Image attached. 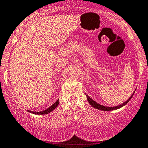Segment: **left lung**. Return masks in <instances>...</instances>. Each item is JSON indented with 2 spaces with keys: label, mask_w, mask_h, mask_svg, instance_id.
Listing matches in <instances>:
<instances>
[{
  "label": "left lung",
  "mask_w": 148,
  "mask_h": 148,
  "mask_svg": "<svg viewBox=\"0 0 148 148\" xmlns=\"http://www.w3.org/2000/svg\"><path fill=\"white\" fill-rule=\"evenodd\" d=\"M135 91L133 92V94L130 96V97L125 102L123 103H121V105H119L117 106H113V107H108V106H103V105H101V104L98 103L97 102H96L95 101L93 100L91 98H90L89 96H88V95H86V99H87V101H88V102L89 103L90 105L91 106H93L94 108H96V109H99V110H101V111H113V110H116V109H119V108H121V107L124 106L125 105V104H127V103L130 101V100L131 99V98L133 97V94H134Z\"/></svg>",
  "instance_id": "left-lung-1"
}]
</instances>
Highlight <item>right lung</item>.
I'll list each match as a JSON object with an SVG mask.
<instances>
[{
    "label": "right lung",
    "mask_w": 148,
    "mask_h": 148,
    "mask_svg": "<svg viewBox=\"0 0 148 148\" xmlns=\"http://www.w3.org/2000/svg\"><path fill=\"white\" fill-rule=\"evenodd\" d=\"M59 103H60V101H59V100H57V101L54 102V103L51 106H49V108H47V109L45 110V111H39V112L31 111H27L29 112V113H33V114H35V115H45V114H47V113H50V112H52L53 110L55 109V108H57V106L59 105Z\"/></svg>",
    "instance_id": "right-lung-1"
}]
</instances>
